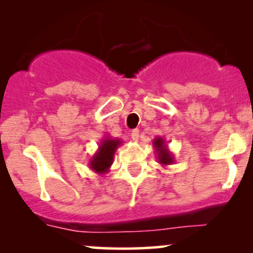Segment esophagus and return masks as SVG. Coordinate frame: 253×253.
Instances as JSON below:
<instances>
[{"mask_svg":"<svg viewBox=\"0 0 253 253\" xmlns=\"http://www.w3.org/2000/svg\"><path fill=\"white\" fill-rule=\"evenodd\" d=\"M130 136H132L133 141H138L139 140V129L132 130V133H130Z\"/></svg>","mask_w":253,"mask_h":253,"instance_id":"obj_1","label":"esophagus"}]
</instances>
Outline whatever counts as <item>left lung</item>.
Segmentation results:
<instances>
[{
  "mask_svg": "<svg viewBox=\"0 0 253 253\" xmlns=\"http://www.w3.org/2000/svg\"><path fill=\"white\" fill-rule=\"evenodd\" d=\"M152 145L156 150L157 158H158L159 164H162L163 167H167V165L175 163V158H173L172 152H171L169 147H168L164 138H162V136H156Z\"/></svg>",
  "mask_w": 253,
  "mask_h": 253,
  "instance_id": "obj_1",
  "label": "left lung"
}]
</instances>
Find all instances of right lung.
<instances>
[{"label": "right lung", "mask_w": 253, "mask_h": 253, "mask_svg": "<svg viewBox=\"0 0 253 253\" xmlns=\"http://www.w3.org/2000/svg\"><path fill=\"white\" fill-rule=\"evenodd\" d=\"M121 144L123 141L120 139H114L112 136H104L103 139H101L97 151L89 162L90 169L98 175L108 172L113 164L115 151Z\"/></svg>", "instance_id": "add662e5"}]
</instances>
